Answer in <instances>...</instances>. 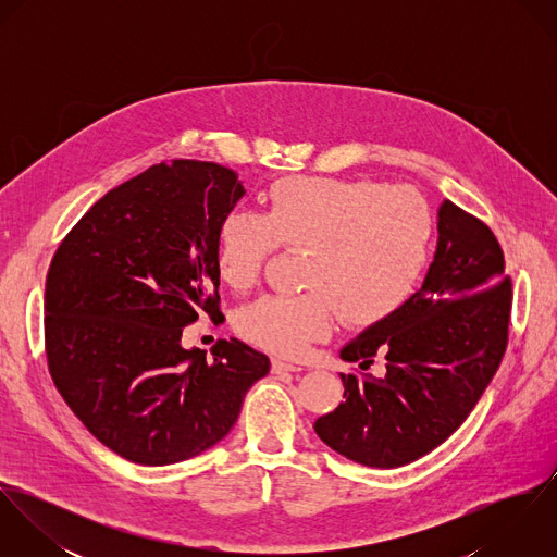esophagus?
<instances>
[{
    "mask_svg": "<svg viewBox=\"0 0 557 557\" xmlns=\"http://www.w3.org/2000/svg\"><path fill=\"white\" fill-rule=\"evenodd\" d=\"M272 371H274V373H285V371L296 373V371H302V367H300L298 362H289V360H283V358H274V360H272Z\"/></svg>",
    "mask_w": 557,
    "mask_h": 557,
    "instance_id": "obj_1",
    "label": "esophagus"
}]
</instances>
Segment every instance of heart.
<instances>
[{
	"label": "heart",
	"mask_w": 557,
	"mask_h": 557,
	"mask_svg": "<svg viewBox=\"0 0 557 557\" xmlns=\"http://www.w3.org/2000/svg\"><path fill=\"white\" fill-rule=\"evenodd\" d=\"M435 239L429 201L377 180L292 175L265 193L263 214L232 212L214 263L236 292L252 287L278 250H307L300 294H268L236 318L244 338L298 356L330 334L336 315L371 327L393 318L424 278Z\"/></svg>",
	"instance_id": "heart-1"
}]
</instances>
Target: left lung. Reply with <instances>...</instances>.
I'll use <instances>...</instances> for the list:
<instances>
[{
  "label": "left lung",
  "mask_w": 557,
  "mask_h": 557,
  "mask_svg": "<svg viewBox=\"0 0 557 557\" xmlns=\"http://www.w3.org/2000/svg\"><path fill=\"white\" fill-rule=\"evenodd\" d=\"M437 250L422 287L393 318L341 349L360 369L386 360V375L341 373L345 400L315 422L321 442L369 468L407 466L446 442L493 380L506 345L512 281L493 232L444 201Z\"/></svg>",
  "instance_id": "8db88e82"
}]
</instances>
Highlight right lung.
Wrapping results in <instances>:
<instances>
[{
	"instance_id": "add662e5",
	"label": "right lung",
	"mask_w": 557,
	"mask_h": 557,
	"mask_svg": "<svg viewBox=\"0 0 557 557\" xmlns=\"http://www.w3.org/2000/svg\"><path fill=\"white\" fill-rule=\"evenodd\" d=\"M244 188L216 162H159L98 199L60 242L45 285L55 388L85 429L139 466L186 461L221 442L265 354L221 338L212 358L184 325L221 315V221Z\"/></svg>"
}]
</instances>
